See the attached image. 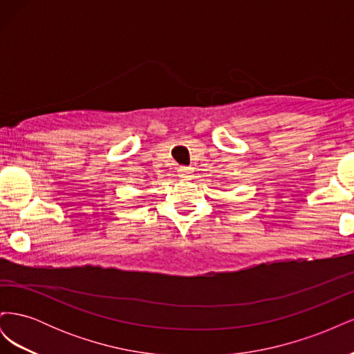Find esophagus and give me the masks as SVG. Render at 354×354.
<instances>
[{
    "label": "esophagus",
    "instance_id": "1",
    "mask_svg": "<svg viewBox=\"0 0 354 354\" xmlns=\"http://www.w3.org/2000/svg\"><path fill=\"white\" fill-rule=\"evenodd\" d=\"M177 174H178L181 178H189L190 174H192V171H190L189 167H178V168H177Z\"/></svg>",
    "mask_w": 354,
    "mask_h": 354
}]
</instances>
